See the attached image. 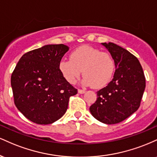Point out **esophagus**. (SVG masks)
<instances>
[{"label":"esophagus","mask_w":157,"mask_h":157,"mask_svg":"<svg viewBox=\"0 0 157 157\" xmlns=\"http://www.w3.org/2000/svg\"><path fill=\"white\" fill-rule=\"evenodd\" d=\"M85 92H86V91H85V90L78 89V93H79V94H84Z\"/></svg>","instance_id":"1"}]
</instances>
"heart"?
<instances>
[{
    "label": "heart",
    "mask_w": 157,
    "mask_h": 157,
    "mask_svg": "<svg viewBox=\"0 0 157 157\" xmlns=\"http://www.w3.org/2000/svg\"><path fill=\"white\" fill-rule=\"evenodd\" d=\"M71 59L64 58L59 63V69L67 82L74 84L80 74L83 86L101 88L111 80L114 71L113 57L107 52L89 46H82L71 52Z\"/></svg>",
    "instance_id": "obj_1"
}]
</instances>
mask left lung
I'll list each match as a JSON object with an SVG mask.
<instances>
[{"mask_svg": "<svg viewBox=\"0 0 157 157\" xmlns=\"http://www.w3.org/2000/svg\"><path fill=\"white\" fill-rule=\"evenodd\" d=\"M114 60L115 72L106 87L97 92L90 112L105 124H117L137 111L145 89V78L138 59L113 43L101 44Z\"/></svg>", "mask_w": 157, "mask_h": 157, "instance_id": "1", "label": "left lung"}]
</instances>
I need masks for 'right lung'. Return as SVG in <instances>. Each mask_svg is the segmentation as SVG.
Segmentation results:
<instances>
[{
	"label": "right lung",
	"instance_id": "add662e5",
	"mask_svg": "<svg viewBox=\"0 0 157 157\" xmlns=\"http://www.w3.org/2000/svg\"><path fill=\"white\" fill-rule=\"evenodd\" d=\"M69 49L64 44L45 45L24 54L11 77L17 109L30 121L48 125L66 112L77 90L66 80L59 63Z\"/></svg>",
	"mask_w": 157,
	"mask_h": 157
}]
</instances>
